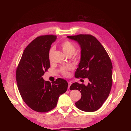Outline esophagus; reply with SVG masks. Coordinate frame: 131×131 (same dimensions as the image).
Segmentation results:
<instances>
[{
	"label": "esophagus",
	"instance_id": "34e87169",
	"mask_svg": "<svg viewBox=\"0 0 131 131\" xmlns=\"http://www.w3.org/2000/svg\"><path fill=\"white\" fill-rule=\"evenodd\" d=\"M71 82H68V89H69V88H70V86L71 85Z\"/></svg>",
	"mask_w": 131,
	"mask_h": 131
}]
</instances>
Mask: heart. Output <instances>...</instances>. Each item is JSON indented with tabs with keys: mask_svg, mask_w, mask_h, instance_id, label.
Listing matches in <instances>:
<instances>
[{
	"mask_svg": "<svg viewBox=\"0 0 131 131\" xmlns=\"http://www.w3.org/2000/svg\"><path fill=\"white\" fill-rule=\"evenodd\" d=\"M61 48H62L64 53L66 56H68V55L72 56L74 53V52H75L76 49L75 46H74L72 42H71L69 41H66L64 42L61 45ZM54 49H55L54 47H52L49 50V57L50 59H51V57L54 50ZM70 68V66L62 67L61 69V71L62 72V73L64 74V75L67 76L68 74L67 70Z\"/></svg>",
	"mask_w": 131,
	"mask_h": 131,
	"instance_id": "heart-1",
	"label": "heart"
}]
</instances>
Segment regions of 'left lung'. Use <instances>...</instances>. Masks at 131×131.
Returning <instances> with one entry per match:
<instances>
[{
	"label": "left lung",
	"mask_w": 131,
	"mask_h": 131,
	"mask_svg": "<svg viewBox=\"0 0 131 131\" xmlns=\"http://www.w3.org/2000/svg\"><path fill=\"white\" fill-rule=\"evenodd\" d=\"M77 41L81 48V58L74 76L88 78L87 85L73 83L70 90H79L81 99L76 107L86 112L96 111L108 97L113 83V65L106 51L95 37L90 35L67 36Z\"/></svg>",
	"instance_id": "1"
}]
</instances>
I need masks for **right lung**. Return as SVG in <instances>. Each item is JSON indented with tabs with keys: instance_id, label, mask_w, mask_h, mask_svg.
<instances>
[{
	"instance_id": "right-lung-1",
	"label": "right lung",
	"mask_w": 131,
	"mask_h": 131,
	"mask_svg": "<svg viewBox=\"0 0 131 131\" xmlns=\"http://www.w3.org/2000/svg\"><path fill=\"white\" fill-rule=\"evenodd\" d=\"M57 36L37 37L25 48L16 71V80L21 96L31 109L46 113L57 106L68 84L58 78L52 84L42 77L50 68L49 51Z\"/></svg>"
}]
</instances>
